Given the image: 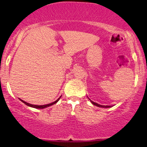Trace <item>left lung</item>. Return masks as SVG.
Returning <instances> with one entry per match:
<instances>
[{
	"instance_id": "1",
	"label": "left lung",
	"mask_w": 147,
	"mask_h": 147,
	"mask_svg": "<svg viewBox=\"0 0 147 147\" xmlns=\"http://www.w3.org/2000/svg\"><path fill=\"white\" fill-rule=\"evenodd\" d=\"M90 100V102H91V103L92 104H94V106H98V107H100V108H110L111 107V106H103V105H100V104H98L97 103H96V102H94L93 101H92L91 100L89 99Z\"/></svg>"
}]
</instances>
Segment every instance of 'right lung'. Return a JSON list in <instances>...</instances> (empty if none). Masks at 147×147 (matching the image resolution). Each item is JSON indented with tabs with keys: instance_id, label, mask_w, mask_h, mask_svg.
I'll list each match as a JSON object with an SVG mask.
<instances>
[{
	"instance_id": "add662e5",
	"label": "right lung",
	"mask_w": 147,
	"mask_h": 147,
	"mask_svg": "<svg viewBox=\"0 0 147 147\" xmlns=\"http://www.w3.org/2000/svg\"><path fill=\"white\" fill-rule=\"evenodd\" d=\"M61 96H60V97H59V98H58V99H57V100H56V101L53 102H52V103H50V104H45V105H41V106L33 105V104H29V103H27V102H25V101H24V100H21V99H19V100H21V101L22 102H23L24 104H25L26 105H27V106H30V107L35 108H38V109H43V108H47V107H49V106H52V105H53V104H55V103H57V102L59 100L60 98H61Z\"/></svg>"
}]
</instances>
